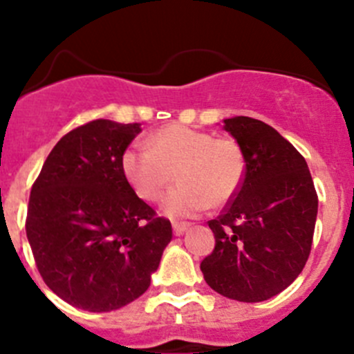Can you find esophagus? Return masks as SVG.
I'll return each instance as SVG.
<instances>
[{"mask_svg":"<svg viewBox=\"0 0 354 354\" xmlns=\"http://www.w3.org/2000/svg\"><path fill=\"white\" fill-rule=\"evenodd\" d=\"M188 227H190V224H188V223H173V231H174V234H176V236L183 234L185 231L188 230Z\"/></svg>","mask_w":354,"mask_h":354,"instance_id":"1","label":"esophagus"}]
</instances>
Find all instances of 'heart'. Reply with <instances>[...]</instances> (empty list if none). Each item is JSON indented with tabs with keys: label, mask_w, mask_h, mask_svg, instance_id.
<instances>
[{
	"label": "heart",
	"mask_w": 354,
	"mask_h": 354,
	"mask_svg": "<svg viewBox=\"0 0 354 354\" xmlns=\"http://www.w3.org/2000/svg\"><path fill=\"white\" fill-rule=\"evenodd\" d=\"M149 149L130 147L121 156V171L135 194L156 202L174 181L164 198L167 216L194 217L210 205L221 207L234 198L245 180V154L233 138L185 124H167L152 133Z\"/></svg>",
	"instance_id": "heart-1"
}]
</instances>
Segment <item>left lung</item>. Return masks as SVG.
<instances>
[{"mask_svg":"<svg viewBox=\"0 0 354 354\" xmlns=\"http://www.w3.org/2000/svg\"><path fill=\"white\" fill-rule=\"evenodd\" d=\"M245 154L240 192L217 219L200 270L214 291L245 303L286 289L312 250L319 197L305 157L272 127L248 116L224 120Z\"/></svg>","mask_w":354,"mask_h":354,"instance_id":"1","label":"left lung"}]
</instances>
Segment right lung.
<instances>
[{
  "label": "right lung",
  "mask_w": 354,
  "mask_h": 354,
  "mask_svg": "<svg viewBox=\"0 0 354 354\" xmlns=\"http://www.w3.org/2000/svg\"><path fill=\"white\" fill-rule=\"evenodd\" d=\"M138 123L94 120L55 145L32 185L28 243L53 292L87 312L128 305L151 286L171 223L137 197L121 156Z\"/></svg>",
  "instance_id": "right-lung-1"
}]
</instances>
